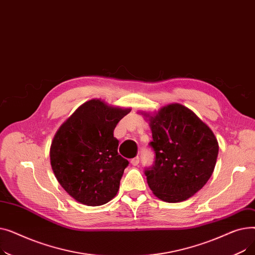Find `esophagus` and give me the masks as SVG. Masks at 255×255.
<instances>
[{"label": "esophagus", "mask_w": 255, "mask_h": 255, "mask_svg": "<svg viewBox=\"0 0 255 255\" xmlns=\"http://www.w3.org/2000/svg\"><path fill=\"white\" fill-rule=\"evenodd\" d=\"M131 164H132L133 166H137V165L139 164V157L136 156L135 158L131 159Z\"/></svg>", "instance_id": "34e87169"}]
</instances>
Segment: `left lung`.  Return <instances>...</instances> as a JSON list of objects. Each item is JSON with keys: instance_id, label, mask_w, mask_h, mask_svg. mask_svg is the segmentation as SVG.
I'll return each mask as SVG.
<instances>
[{"instance_id": "1", "label": "left lung", "mask_w": 255, "mask_h": 255, "mask_svg": "<svg viewBox=\"0 0 255 255\" xmlns=\"http://www.w3.org/2000/svg\"><path fill=\"white\" fill-rule=\"evenodd\" d=\"M149 117L155 153L145 168L153 193L166 203H180L206 185L215 168L219 151L213 131L186 106L172 103Z\"/></svg>"}]
</instances>
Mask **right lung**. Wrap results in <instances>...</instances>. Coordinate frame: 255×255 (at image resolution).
<instances>
[{
    "label": "right lung",
    "instance_id": "obj_1",
    "mask_svg": "<svg viewBox=\"0 0 255 255\" xmlns=\"http://www.w3.org/2000/svg\"><path fill=\"white\" fill-rule=\"evenodd\" d=\"M130 111L92 99L80 105L57 131L50 145L51 168L76 202L96 207L117 195L129 162L118 153L114 130Z\"/></svg>",
    "mask_w": 255,
    "mask_h": 255
}]
</instances>
